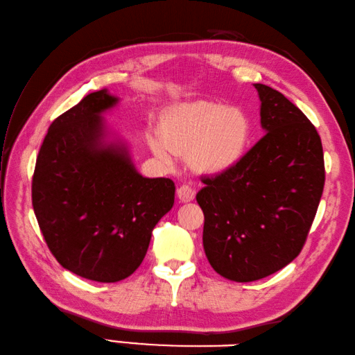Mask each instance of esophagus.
<instances>
[{
  "instance_id": "1",
  "label": "esophagus",
  "mask_w": 355,
  "mask_h": 355,
  "mask_svg": "<svg viewBox=\"0 0 355 355\" xmlns=\"http://www.w3.org/2000/svg\"><path fill=\"white\" fill-rule=\"evenodd\" d=\"M177 196H178L180 201L189 202V201H192L193 198H195V191H193L192 187H189V186L183 184V186H181V187L178 189V191H177Z\"/></svg>"
}]
</instances>
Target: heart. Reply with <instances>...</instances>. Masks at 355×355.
<instances>
[{
	"instance_id": "1",
	"label": "heart",
	"mask_w": 355,
	"mask_h": 355,
	"mask_svg": "<svg viewBox=\"0 0 355 355\" xmlns=\"http://www.w3.org/2000/svg\"><path fill=\"white\" fill-rule=\"evenodd\" d=\"M159 133L148 144L155 157L172 164L175 154L187 155L192 171L218 175L242 160L250 144L251 123L239 107L210 101H186L162 114Z\"/></svg>"
}]
</instances>
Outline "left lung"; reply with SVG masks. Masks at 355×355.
<instances>
[{
    "instance_id": "8db88e82",
    "label": "left lung",
    "mask_w": 355,
    "mask_h": 355,
    "mask_svg": "<svg viewBox=\"0 0 355 355\" xmlns=\"http://www.w3.org/2000/svg\"><path fill=\"white\" fill-rule=\"evenodd\" d=\"M263 136L236 166L196 193L202 245L219 275L265 278L298 255L322 196L324 153L316 128L278 90L255 83Z\"/></svg>"
}]
</instances>
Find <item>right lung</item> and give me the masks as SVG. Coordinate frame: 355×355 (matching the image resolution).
I'll return each mask as SVG.
<instances>
[{"label":"right lung","mask_w":355,"mask_h":355,"mask_svg":"<svg viewBox=\"0 0 355 355\" xmlns=\"http://www.w3.org/2000/svg\"><path fill=\"white\" fill-rule=\"evenodd\" d=\"M119 104L107 89L86 95L48 128L31 198L49 251L73 274L116 283L144 261L175 184L140 175L130 145L107 125Z\"/></svg>","instance_id":"obj_1"}]
</instances>
